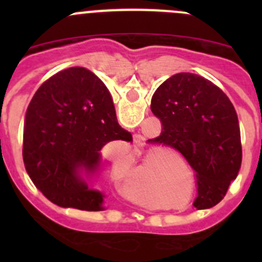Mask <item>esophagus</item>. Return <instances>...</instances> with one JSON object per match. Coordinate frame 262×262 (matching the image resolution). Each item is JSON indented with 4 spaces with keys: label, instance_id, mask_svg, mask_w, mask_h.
<instances>
[{
    "label": "esophagus",
    "instance_id": "1",
    "mask_svg": "<svg viewBox=\"0 0 262 262\" xmlns=\"http://www.w3.org/2000/svg\"><path fill=\"white\" fill-rule=\"evenodd\" d=\"M138 142H139V143H141V141H138Z\"/></svg>",
    "mask_w": 262,
    "mask_h": 262
}]
</instances>
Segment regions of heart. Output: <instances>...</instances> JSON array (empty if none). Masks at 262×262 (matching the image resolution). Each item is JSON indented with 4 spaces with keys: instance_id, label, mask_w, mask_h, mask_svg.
<instances>
[{
    "instance_id": "heart-1",
    "label": "heart",
    "mask_w": 262,
    "mask_h": 262,
    "mask_svg": "<svg viewBox=\"0 0 262 262\" xmlns=\"http://www.w3.org/2000/svg\"><path fill=\"white\" fill-rule=\"evenodd\" d=\"M139 185H141V186H138V187H143L144 190L149 189V186H150V176L148 175V173H146V175H144V178H143V180H142V182Z\"/></svg>"
}]
</instances>
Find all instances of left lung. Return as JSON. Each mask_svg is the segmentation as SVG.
Wrapping results in <instances>:
<instances>
[{
	"label": "left lung",
	"instance_id": "obj_1",
	"mask_svg": "<svg viewBox=\"0 0 262 262\" xmlns=\"http://www.w3.org/2000/svg\"><path fill=\"white\" fill-rule=\"evenodd\" d=\"M150 110L162 123L150 142L176 149L196 175L198 209L221 202L242 162L233 105L218 86L194 73L173 75L156 90Z\"/></svg>",
	"mask_w": 262,
	"mask_h": 262
}]
</instances>
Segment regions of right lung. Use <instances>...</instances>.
I'll return each mask as SVG.
<instances>
[{"instance_id": "1", "label": "right lung", "mask_w": 262, "mask_h": 262, "mask_svg": "<svg viewBox=\"0 0 262 262\" xmlns=\"http://www.w3.org/2000/svg\"><path fill=\"white\" fill-rule=\"evenodd\" d=\"M112 141L133 138L119 125L106 86L86 68L60 71L39 87L26 110V172L58 207L99 212L105 195L90 189L80 171L96 172L100 150Z\"/></svg>"}]
</instances>
